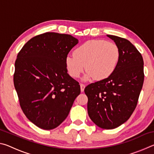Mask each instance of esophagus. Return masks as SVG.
<instances>
[{"label": "esophagus", "mask_w": 154, "mask_h": 154, "mask_svg": "<svg viewBox=\"0 0 154 154\" xmlns=\"http://www.w3.org/2000/svg\"><path fill=\"white\" fill-rule=\"evenodd\" d=\"M80 87H81V91H82V92H83V91H84L85 85L84 84H83V83H81Z\"/></svg>", "instance_id": "esophagus-1"}]
</instances>
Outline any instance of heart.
<instances>
[{
	"label": "heart",
	"mask_w": 154,
	"mask_h": 154,
	"mask_svg": "<svg viewBox=\"0 0 154 154\" xmlns=\"http://www.w3.org/2000/svg\"><path fill=\"white\" fill-rule=\"evenodd\" d=\"M120 58V51L116 43L105 40H91L78 47L73 56H67L65 65L69 74L77 78L84 70V79L93 77L101 81L111 76L116 71Z\"/></svg>",
	"instance_id": "b5f03b06"
}]
</instances>
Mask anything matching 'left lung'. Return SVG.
I'll list each match as a JSON object with an SVG mask.
<instances>
[{
  "label": "left lung",
  "mask_w": 154,
  "mask_h": 154,
  "mask_svg": "<svg viewBox=\"0 0 154 154\" xmlns=\"http://www.w3.org/2000/svg\"><path fill=\"white\" fill-rule=\"evenodd\" d=\"M120 51L116 71L110 77L85 87L88 113L96 126L113 129L126 122L136 108L144 82L143 59L126 38L107 35Z\"/></svg>",
  "instance_id": "left-lung-1"
}]
</instances>
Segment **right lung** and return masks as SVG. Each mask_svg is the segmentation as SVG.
<instances>
[{"label": "right lung", "mask_w": 154, "mask_h": 154, "mask_svg": "<svg viewBox=\"0 0 154 154\" xmlns=\"http://www.w3.org/2000/svg\"><path fill=\"white\" fill-rule=\"evenodd\" d=\"M77 43L70 35L48 32L34 36L17 54L14 83L20 105L40 128L58 127L81 92L65 65L68 54Z\"/></svg>", "instance_id": "add662e5"}]
</instances>
